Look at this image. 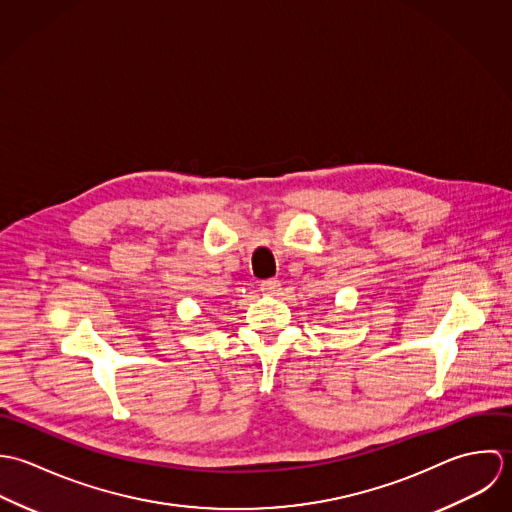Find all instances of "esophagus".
<instances>
[{"label": "esophagus", "instance_id": "34e87169", "mask_svg": "<svg viewBox=\"0 0 512 512\" xmlns=\"http://www.w3.org/2000/svg\"><path fill=\"white\" fill-rule=\"evenodd\" d=\"M261 291H263L265 295H277V293L281 291V281H277V279H267V281L261 283Z\"/></svg>", "mask_w": 512, "mask_h": 512}]
</instances>
